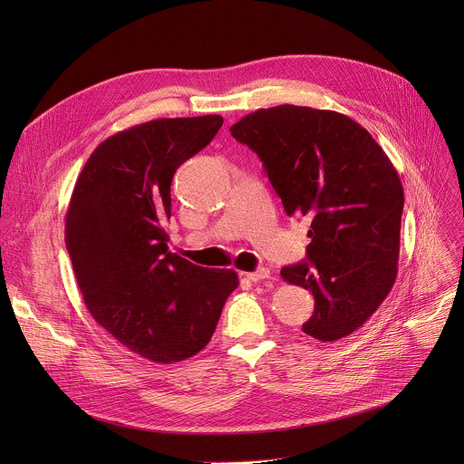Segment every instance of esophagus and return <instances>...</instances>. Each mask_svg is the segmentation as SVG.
I'll use <instances>...</instances> for the list:
<instances>
[{"mask_svg":"<svg viewBox=\"0 0 464 464\" xmlns=\"http://www.w3.org/2000/svg\"><path fill=\"white\" fill-rule=\"evenodd\" d=\"M246 278L252 280V282H261V280L271 278V271H269V269H257V271H254V273H248Z\"/></svg>","mask_w":464,"mask_h":464,"instance_id":"obj_1","label":"esophagus"}]
</instances>
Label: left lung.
<instances>
[{"mask_svg":"<svg viewBox=\"0 0 464 464\" xmlns=\"http://www.w3.org/2000/svg\"><path fill=\"white\" fill-rule=\"evenodd\" d=\"M229 131L259 156L287 216L310 219L306 261L280 273L314 295L303 331L322 343L352 334L397 278L404 191L392 160L334 111L259 109Z\"/></svg>","mask_w":464,"mask_h":464,"instance_id":"8db88e82","label":"left lung"}]
</instances>
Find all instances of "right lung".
Masks as SVG:
<instances>
[{
  "label": "right lung",
  "instance_id": "add662e5",
  "mask_svg": "<svg viewBox=\"0 0 464 464\" xmlns=\"http://www.w3.org/2000/svg\"><path fill=\"white\" fill-rule=\"evenodd\" d=\"M224 118L150 120L105 139L88 158L65 216V246L92 318L154 362L199 353L238 285L231 269H205L169 252L177 169L203 150Z\"/></svg>",
  "mask_w": 464,
  "mask_h": 464
}]
</instances>
